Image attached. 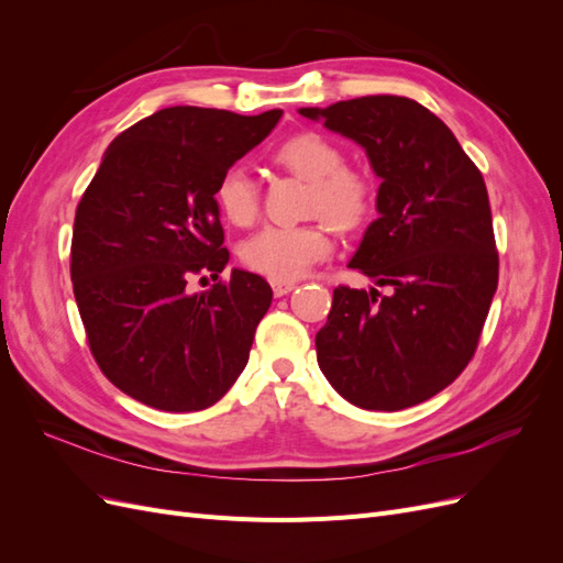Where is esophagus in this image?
<instances>
[{
	"mask_svg": "<svg viewBox=\"0 0 563 563\" xmlns=\"http://www.w3.org/2000/svg\"><path fill=\"white\" fill-rule=\"evenodd\" d=\"M294 288H296L294 282H272V291H275L277 298H282V296H286V294H291Z\"/></svg>",
	"mask_w": 563,
	"mask_h": 563,
	"instance_id": "obj_1",
	"label": "esophagus"
}]
</instances>
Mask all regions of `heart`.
<instances>
[{"mask_svg":"<svg viewBox=\"0 0 563 563\" xmlns=\"http://www.w3.org/2000/svg\"><path fill=\"white\" fill-rule=\"evenodd\" d=\"M272 162L308 180L305 211L323 216L340 232L360 230L373 213L376 185L362 168L345 164L343 150L319 131H300L282 141ZM218 209L230 223L246 228L261 211V192L244 166L220 174L213 190ZM329 228L312 220L305 225H267L244 242L242 261L272 282H294L331 253Z\"/></svg>","mask_w":563,"mask_h":563,"instance_id":"b5f03b06","label":"heart"}]
</instances>
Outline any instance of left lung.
I'll list each match as a JSON object with an SVG mask.
<instances>
[{
	"mask_svg": "<svg viewBox=\"0 0 563 563\" xmlns=\"http://www.w3.org/2000/svg\"><path fill=\"white\" fill-rule=\"evenodd\" d=\"M302 117L360 143L378 187V218L350 261L389 286H338L317 333V362L340 397L401 411L434 397L474 356L498 251L486 183L451 129L411 98L364 96Z\"/></svg>",
	"mask_w": 563,
	"mask_h": 563,
	"instance_id": "8db88e82",
	"label": "left lung"
}]
</instances>
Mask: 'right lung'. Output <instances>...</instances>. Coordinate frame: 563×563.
I'll list each match as a JSON object with an SVG mask.
<instances>
[{
    "mask_svg": "<svg viewBox=\"0 0 563 563\" xmlns=\"http://www.w3.org/2000/svg\"><path fill=\"white\" fill-rule=\"evenodd\" d=\"M279 117L164 108L117 135L84 192L70 251L75 300L96 364L135 401L201 411L244 371L269 284L244 269L199 295L186 284L225 269L216 183Z\"/></svg>",
    "mask_w": 563,
    "mask_h": 563,
    "instance_id": "right-lung-1",
    "label": "right lung"
}]
</instances>
